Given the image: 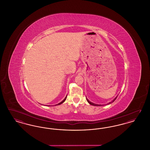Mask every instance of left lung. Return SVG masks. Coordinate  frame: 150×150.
<instances>
[{
  "mask_svg": "<svg viewBox=\"0 0 150 150\" xmlns=\"http://www.w3.org/2000/svg\"><path fill=\"white\" fill-rule=\"evenodd\" d=\"M117 97H116L115 98L114 100H112V101H111V102H109L108 103H107L106 105H109V104H110V103H112V102H114L115 101V100L116 99V98H117ZM86 100L88 101V102L90 104V105H93V106H103V105H98V104H95V103H94L93 102H91L90 100H89L86 97Z\"/></svg>",
  "mask_w": 150,
  "mask_h": 150,
  "instance_id": "left-lung-1",
  "label": "left lung"
}]
</instances>
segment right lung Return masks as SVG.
<instances>
[{"instance_id":"add662e5","label":"right lung","mask_w":150,"mask_h":150,"mask_svg":"<svg viewBox=\"0 0 150 150\" xmlns=\"http://www.w3.org/2000/svg\"><path fill=\"white\" fill-rule=\"evenodd\" d=\"M66 98H67V96H66V97L64 98V100H63L62 102H61L60 103H58V104H57V105H56V106H57V105H61V104H62V103H64V101L66 100Z\"/></svg>"}]
</instances>
